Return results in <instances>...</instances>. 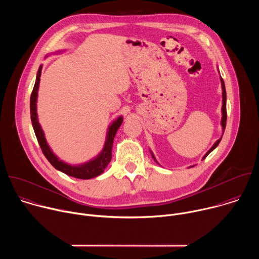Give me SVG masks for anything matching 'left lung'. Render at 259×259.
I'll return each instance as SVG.
<instances>
[{
    "label": "left lung",
    "mask_w": 259,
    "mask_h": 259,
    "mask_svg": "<svg viewBox=\"0 0 259 259\" xmlns=\"http://www.w3.org/2000/svg\"><path fill=\"white\" fill-rule=\"evenodd\" d=\"M220 81H221V87H223V108H221V112H223V118H221V126H223V132H225L226 125H227V92H226V86H225V82H224L223 78H220ZM223 135H224V133H223ZM221 138H223V137H220V138L213 144V146L206 153V155L203 157V159H205V158L215 149V147L219 144ZM152 156H153V158L155 159L153 153H152ZM155 161H156V159H155ZM156 162H157V161H156ZM157 163H158V162H157ZM192 167H194V166H192ZM190 168H191V167H190Z\"/></svg>",
    "instance_id": "left-lung-1"
}]
</instances>
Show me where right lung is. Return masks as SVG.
<instances>
[{
  "instance_id": "add662e5",
  "label": "right lung",
  "mask_w": 259,
  "mask_h": 259,
  "mask_svg": "<svg viewBox=\"0 0 259 259\" xmlns=\"http://www.w3.org/2000/svg\"><path fill=\"white\" fill-rule=\"evenodd\" d=\"M41 72H42V65H40L38 73H36L35 83L30 95V119H31V124L33 127L34 134L36 136V139H38V142L41 146V150L44 156L47 158V160L55 169L65 173L68 176L79 178V179H90L100 175L101 173H103L104 169L110 162V159H112V149H113L114 138L116 136L118 129L123 123V117H119L115 122H113L112 125L108 127L104 146L101 153L96 158H94L93 160L85 164L76 165V166L64 163L63 161L59 160L51 151V149L47 143V140L45 138L44 131L41 128V125L38 120V114H36V98H38Z\"/></svg>"
}]
</instances>
